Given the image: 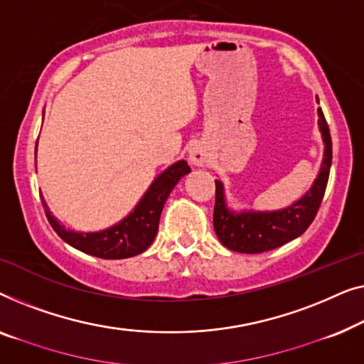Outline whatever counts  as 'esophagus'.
<instances>
[{
    "instance_id": "34e87169",
    "label": "esophagus",
    "mask_w": 364,
    "mask_h": 364,
    "mask_svg": "<svg viewBox=\"0 0 364 364\" xmlns=\"http://www.w3.org/2000/svg\"><path fill=\"white\" fill-rule=\"evenodd\" d=\"M189 161L193 163L194 166H204L208 163V153L201 145H194L191 150H189Z\"/></svg>"
}]
</instances>
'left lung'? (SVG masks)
<instances>
[{
	"instance_id": "8db88e82",
	"label": "left lung",
	"mask_w": 364,
	"mask_h": 364,
	"mask_svg": "<svg viewBox=\"0 0 364 364\" xmlns=\"http://www.w3.org/2000/svg\"><path fill=\"white\" fill-rule=\"evenodd\" d=\"M318 127L325 143L320 173L309 191L291 206L270 213H234L226 206L223 183L216 180L213 224L224 247L242 254H260L280 247L309 229L323 199L331 166V136L321 109H318Z\"/></svg>"
}]
</instances>
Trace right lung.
<instances>
[{"mask_svg":"<svg viewBox=\"0 0 364 364\" xmlns=\"http://www.w3.org/2000/svg\"><path fill=\"white\" fill-rule=\"evenodd\" d=\"M36 148H38V141H36ZM189 171L191 168L184 160L166 168L161 175L156 176V180L151 183V186L143 194L140 203L129 216L115 226L99 232H74L65 229V226L50 214L44 198L41 196V199H43L44 213L49 224L64 242L73 245L80 252L100 259H127L141 254L143 250L150 247L158 232L160 216L168 196L176 183Z\"/></svg>","mask_w":364,"mask_h":364,"instance_id":"1","label":"right lung"}]
</instances>
